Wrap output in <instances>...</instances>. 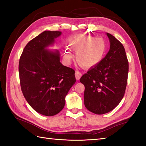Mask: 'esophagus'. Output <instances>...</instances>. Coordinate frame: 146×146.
Here are the masks:
<instances>
[{
	"mask_svg": "<svg viewBox=\"0 0 146 146\" xmlns=\"http://www.w3.org/2000/svg\"><path fill=\"white\" fill-rule=\"evenodd\" d=\"M81 76H82L81 72H80V71H76V72H75V78H76V79L77 80H80V78H81Z\"/></svg>",
	"mask_w": 146,
	"mask_h": 146,
	"instance_id": "esophagus-1",
	"label": "esophagus"
}]
</instances>
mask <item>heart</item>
Returning a JSON list of instances; mask_svg holds the SVG:
<instances>
[{
  "label": "heart",
  "mask_w": 146,
  "mask_h": 146,
  "mask_svg": "<svg viewBox=\"0 0 146 146\" xmlns=\"http://www.w3.org/2000/svg\"><path fill=\"white\" fill-rule=\"evenodd\" d=\"M70 46L76 52V61L80 66L89 68L102 61L107 51V44L102 38L92 36H80L70 42ZM73 54L69 48L64 50V60L70 63Z\"/></svg>",
  "instance_id": "b5f03b06"
}]
</instances>
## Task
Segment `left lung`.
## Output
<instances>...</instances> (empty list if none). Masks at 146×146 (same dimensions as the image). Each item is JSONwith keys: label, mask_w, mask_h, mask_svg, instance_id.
<instances>
[{"label": "left lung", "mask_w": 146, "mask_h": 146, "mask_svg": "<svg viewBox=\"0 0 146 146\" xmlns=\"http://www.w3.org/2000/svg\"><path fill=\"white\" fill-rule=\"evenodd\" d=\"M110 49L102 61L84 74L80 82L85 86L84 104L95 114L114 109L124 95L127 82L129 63L124 47L109 33Z\"/></svg>", "instance_id": "obj_1"}]
</instances>
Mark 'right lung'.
Wrapping results in <instances>:
<instances>
[{
	"mask_svg": "<svg viewBox=\"0 0 146 146\" xmlns=\"http://www.w3.org/2000/svg\"><path fill=\"white\" fill-rule=\"evenodd\" d=\"M61 31H45L30 41L22 53L20 83L27 103L39 113L53 116L64 107L65 97L75 83V71L63 66L57 49L51 50Z\"/></svg>",
	"mask_w": 146,
	"mask_h": 146,
	"instance_id": "1",
	"label": "right lung"
}]
</instances>
